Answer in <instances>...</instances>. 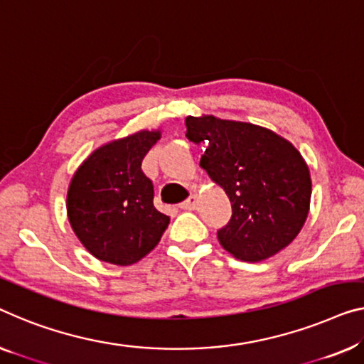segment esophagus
Masks as SVG:
<instances>
[{"instance_id":"obj_1","label":"esophagus","mask_w":364,"mask_h":364,"mask_svg":"<svg viewBox=\"0 0 364 364\" xmlns=\"http://www.w3.org/2000/svg\"><path fill=\"white\" fill-rule=\"evenodd\" d=\"M198 205V196L196 194H191L184 203H181V209H186V210H194Z\"/></svg>"}]
</instances>
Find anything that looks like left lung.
<instances>
[{
	"mask_svg": "<svg viewBox=\"0 0 364 364\" xmlns=\"http://www.w3.org/2000/svg\"><path fill=\"white\" fill-rule=\"evenodd\" d=\"M184 122L186 137L205 145L200 168L230 199L220 245L243 262L274 257L299 234L311 208V173L299 150L257 124L209 114Z\"/></svg>",
	"mask_w": 364,
	"mask_h": 364,
	"instance_id": "8db88e82",
	"label": "left lung"
}]
</instances>
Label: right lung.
<instances>
[{
    "label": "right lung",
    "mask_w": 364,
    "mask_h": 364,
    "mask_svg": "<svg viewBox=\"0 0 364 364\" xmlns=\"http://www.w3.org/2000/svg\"><path fill=\"white\" fill-rule=\"evenodd\" d=\"M161 130H139L114 139L78 166L67 193L70 225L101 262L129 267L159 245L170 217L154 205V184L142 160Z\"/></svg>",
    "instance_id": "obj_1"
}]
</instances>
